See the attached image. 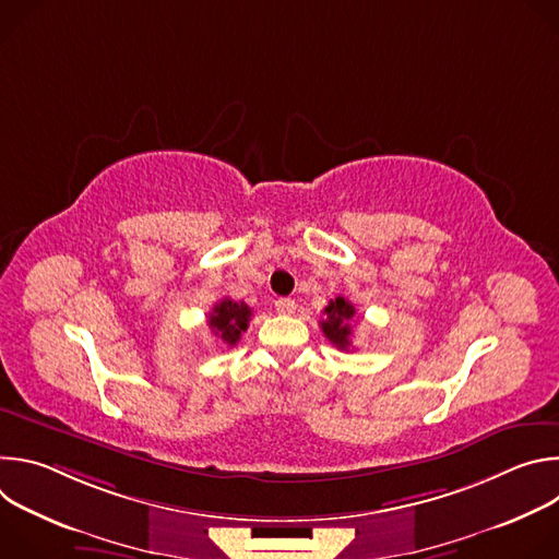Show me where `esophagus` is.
Masks as SVG:
<instances>
[{"label":"esophagus","instance_id":"esophagus-1","mask_svg":"<svg viewBox=\"0 0 559 559\" xmlns=\"http://www.w3.org/2000/svg\"><path fill=\"white\" fill-rule=\"evenodd\" d=\"M274 307H276V311L283 313V316H289V313L296 311V302H294L292 298H278V300L274 302Z\"/></svg>","mask_w":559,"mask_h":559}]
</instances>
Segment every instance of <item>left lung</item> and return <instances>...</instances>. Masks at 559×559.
Returning a JSON list of instances; mask_svg holds the SVG:
<instances>
[{"label": "left lung", "mask_w": 559, "mask_h": 559, "mask_svg": "<svg viewBox=\"0 0 559 559\" xmlns=\"http://www.w3.org/2000/svg\"><path fill=\"white\" fill-rule=\"evenodd\" d=\"M323 313H325V318L321 321L323 334L330 338L332 345L347 352L352 347V318L356 313L354 305L343 296H338L336 300H330Z\"/></svg>", "instance_id": "1"}]
</instances>
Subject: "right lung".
Masks as SVG:
<instances>
[{
	"label": "right lung",
	"mask_w": 559,
	"mask_h": 559,
	"mask_svg": "<svg viewBox=\"0 0 559 559\" xmlns=\"http://www.w3.org/2000/svg\"><path fill=\"white\" fill-rule=\"evenodd\" d=\"M250 316H252V309L243 300L223 298L212 307L207 325L212 334L221 338L223 345L234 347L238 341H241V334L248 330Z\"/></svg>",
	"instance_id": "right-lung-1"
}]
</instances>
